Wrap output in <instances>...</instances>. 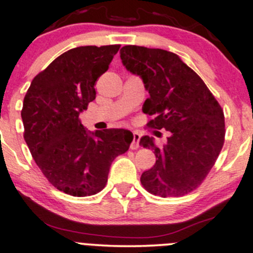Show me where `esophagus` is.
I'll return each mask as SVG.
<instances>
[{"label": "esophagus", "mask_w": 253, "mask_h": 253, "mask_svg": "<svg viewBox=\"0 0 253 253\" xmlns=\"http://www.w3.org/2000/svg\"><path fill=\"white\" fill-rule=\"evenodd\" d=\"M139 141H140V134L137 131L132 132V141L130 144V148L131 150H136L139 148Z\"/></svg>", "instance_id": "esophagus-1"}]
</instances>
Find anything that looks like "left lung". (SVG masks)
Wrapping results in <instances>:
<instances>
[{
    "label": "left lung",
    "mask_w": 253,
    "mask_h": 253,
    "mask_svg": "<svg viewBox=\"0 0 253 253\" xmlns=\"http://www.w3.org/2000/svg\"><path fill=\"white\" fill-rule=\"evenodd\" d=\"M121 58L139 75L150 97L142 112L147 126L170 131L167 144L142 136L140 145L155 151L156 163L141 175L142 186L161 197H179L202 184L224 145V113L204 80L178 54L161 48L127 45Z\"/></svg>",
    "instance_id": "obj_1"
}]
</instances>
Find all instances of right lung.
<instances>
[{
	"mask_svg": "<svg viewBox=\"0 0 253 253\" xmlns=\"http://www.w3.org/2000/svg\"><path fill=\"white\" fill-rule=\"evenodd\" d=\"M119 47L80 46L64 52L34 78L24 97L22 119L31 156L49 183L72 196L100 192L114 158L132 141L129 130L88 132L79 119Z\"/></svg>",
	"mask_w": 253,
	"mask_h": 253,
	"instance_id": "obj_1",
	"label": "right lung"
}]
</instances>
